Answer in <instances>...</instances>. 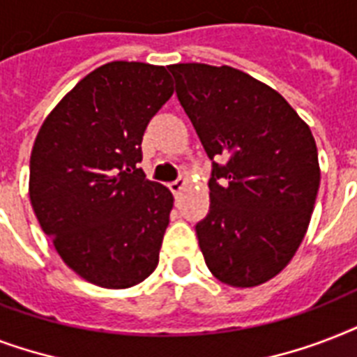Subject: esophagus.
Listing matches in <instances>:
<instances>
[{
	"mask_svg": "<svg viewBox=\"0 0 357 357\" xmlns=\"http://www.w3.org/2000/svg\"><path fill=\"white\" fill-rule=\"evenodd\" d=\"M185 185H187V176H179L176 181H172V183H170V189H172L174 195H179V192L183 190Z\"/></svg>",
	"mask_w": 357,
	"mask_h": 357,
	"instance_id": "obj_1",
	"label": "esophagus"
}]
</instances>
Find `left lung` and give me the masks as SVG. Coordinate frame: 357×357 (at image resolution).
Here are the masks:
<instances>
[{
    "label": "left lung",
    "mask_w": 357,
    "mask_h": 357,
    "mask_svg": "<svg viewBox=\"0 0 357 357\" xmlns=\"http://www.w3.org/2000/svg\"><path fill=\"white\" fill-rule=\"evenodd\" d=\"M168 70L213 161L209 213L196 224L207 268L231 287L261 285L289 265L310 226L321 183L310 126L282 94L237 68Z\"/></svg>",
    "instance_id": "obj_1"
}]
</instances>
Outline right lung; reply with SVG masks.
<instances>
[{
    "instance_id": "obj_1",
    "label": "right lung",
    "mask_w": 357,
    "mask_h": 357,
    "mask_svg": "<svg viewBox=\"0 0 357 357\" xmlns=\"http://www.w3.org/2000/svg\"><path fill=\"white\" fill-rule=\"evenodd\" d=\"M165 66L113 61L85 75L42 123L29 198L66 265L105 289H128L159 263L172 192L146 179L142 135L170 100Z\"/></svg>"
}]
</instances>
